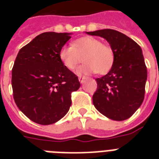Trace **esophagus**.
<instances>
[{"label":"esophagus","mask_w":159,"mask_h":159,"mask_svg":"<svg viewBox=\"0 0 159 159\" xmlns=\"http://www.w3.org/2000/svg\"><path fill=\"white\" fill-rule=\"evenodd\" d=\"M85 79H86V77H82V76H79V77H78V80H79V82H81V83H82V82H84Z\"/></svg>","instance_id":"esophagus-1"}]
</instances>
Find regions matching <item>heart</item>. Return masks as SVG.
Wrapping results in <instances>:
<instances>
[{
  "label": "heart",
  "mask_w": 159,
  "mask_h": 159,
  "mask_svg": "<svg viewBox=\"0 0 159 159\" xmlns=\"http://www.w3.org/2000/svg\"><path fill=\"white\" fill-rule=\"evenodd\" d=\"M82 57L85 63L77 69V74H104L112 67L114 52L109 45L89 36L77 39L72 45L62 46L59 51L60 60L71 71L77 68Z\"/></svg>",
  "instance_id": "1"
}]
</instances>
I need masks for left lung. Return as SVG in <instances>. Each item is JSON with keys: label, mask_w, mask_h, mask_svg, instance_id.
I'll list each match as a JSON object with an SVG mask.
<instances>
[{"label": "left lung", "mask_w": 159, "mask_h": 159, "mask_svg": "<svg viewBox=\"0 0 159 159\" xmlns=\"http://www.w3.org/2000/svg\"><path fill=\"white\" fill-rule=\"evenodd\" d=\"M106 39L114 52L110 72L97 78V89L92 97L100 113L113 120L129 118L144 98L147 67L138 43L119 31L105 29L87 32Z\"/></svg>", "instance_id": "1"}]
</instances>
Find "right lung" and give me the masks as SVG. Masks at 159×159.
Listing matches in <instances>:
<instances>
[{"label":"right lung","instance_id":"1","mask_svg":"<svg viewBox=\"0 0 159 159\" xmlns=\"http://www.w3.org/2000/svg\"><path fill=\"white\" fill-rule=\"evenodd\" d=\"M71 34L45 32L19 51L12 68L13 97L18 108L34 122L48 125L67 113L71 94L80 87L76 75L59 58Z\"/></svg>","mask_w":159,"mask_h":159}]
</instances>
